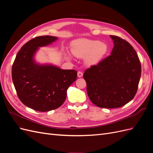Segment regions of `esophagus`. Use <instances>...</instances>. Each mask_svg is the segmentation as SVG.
Instances as JSON below:
<instances>
[{
    "instance_id": "1",
    "label": "esophagus",
    "mask_w": 153,
    "mask_h": 153,
    "mask_svg": "<svg viewBox=\"0 0 153 153\" xmlns=\"http://www.w3.org/2000/svg\"><path fill=\"white\" fill-rule=\"evenodd\" d=\"M77 76H78V77H79V78L82 77L83 76V73L82 71H78Z\"/></svg>"
}]
</instances>
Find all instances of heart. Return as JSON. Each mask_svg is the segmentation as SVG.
Masks as SVG:
<instances>
[{"label": "heart", "instance_id": "heart-1", "mask_svg": "<svg viewBox=\"0 0 153 153\" xmlns=\"http://www.w3.org/2000/svg\"><path fill=\"white\" fill-rule=\"evenodd\" d=\"M71 50L74 56L80 58L85 57L87 64L94 65L105 56L108 52V46L98 40L80 38L72 41Z\"/></svg>", "mask_w": 153, "mask_h": 153}]
</instances>
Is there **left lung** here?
Here are the masks:
<instances>
[{
    "label": "left lung",
    "mask_w": 153,
    "mask_h": 153,
    "mask_svg": "<svg viewBox=\"0 0 153 153\" xmlns=\"http://www.w3.org/2000/svg\"><path fill=\"white\" fill-rule=\"evenodd\" d=\"M114 42L111 55L86 69L84 78L91 102L101 108H119L135 96L141 76L136 51L126 41L110 36Z\"/></svg>",
    "instance_id": "8db88e82"
}]
</instances>
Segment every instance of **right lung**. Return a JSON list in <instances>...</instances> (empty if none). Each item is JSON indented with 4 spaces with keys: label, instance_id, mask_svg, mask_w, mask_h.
<instances>
[{
    "label": "right lung",
    "instance_id": "right-lung-1",
    "mask_svg": "<svg viewBox=\"0 0 153 153\" xmlns=\"http://www.w3.org/2000/svg\"><path fill=\"white\" fill-rule=\"evenodd\" d=\"M57 39L55 36H43L30 40L18 52L13 64L12 79L18 98L25 106L39 112L60 107L69 87L76 80V70L36 61L39 48Z\"/></svg>",
    "mask_w": 153,
    "mask_h": 153
}]
</instances>
